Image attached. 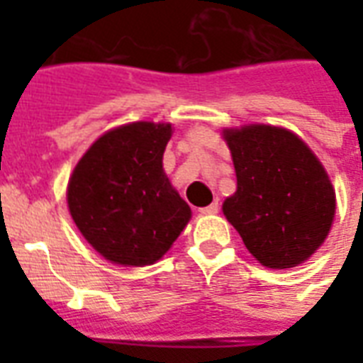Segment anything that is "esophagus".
I'll use <instances>...</instances> for the list:
<instances>
[{"label": "esophagus", "instance_id": "obj_1", "mask_svg": "<svg viewBox=\"0 0 363 363\" xmlns=\"http://www.w3.org/2000/svg\"><path fill=\"white\" fill-rule=\"evenodd\" d=\"M218 209H220V205L215 201V203H211V205H207V207H203V209H199V213H201V215L211 216V215H216V213H218Z\"/></svg>", "mask_w": 363, "mask_h": 363}]
</instances>
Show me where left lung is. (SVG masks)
<instances>
[{"instance_id":"left-lung-1","label":"left lung","mask_w":363,"mask_h":363,"mask_svg":"<svg viewBox=\"0 0 363 363\" xmlns=\"http://www.w3.org/2000/svg\"><path fill=\"white\" fill-rule=\"evenodd\" d=\"M238 192L222 205L228 222L259 264L286 269L320 247L335 215V192L322 164L292 131L254 124L226 130Z\"/></svg>"}]
</instances>
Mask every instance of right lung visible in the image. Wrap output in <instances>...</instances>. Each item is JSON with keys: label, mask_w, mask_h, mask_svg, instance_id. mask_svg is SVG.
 <instances>
[{"label": "right lung", "mask_w": 363, "mask_h": 363, "mask_svg": "<svg viewBox=\"0 0 363 363\" xmlns=\"http://www.w3.org/2000/svg\"><path fill=\"white\" fill-rule=\"evenodd\" d=\"M169 124L133 122L88 148L67 184L69 213L104 258L150 265L190 220V207L162 167Z\"/></svg>", "instance_id": "add662e5"}]
</instances>
